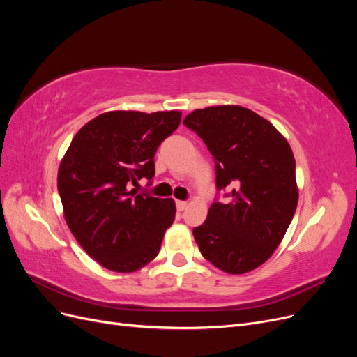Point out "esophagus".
<instances>
[{
    "label": "esophagus",
    "instance_id": "34e87169",
    "mask_svg": "<svg viewBox=\"0 0 357 357\" xmlns=\"http://www.w3.org/2000/svg\"><path fill=\"white\" fill-rule=\"evenodd\" d=\"M188 205H189V204H188L186 201H177V210H178V211L186 210Z\"/></svg>",
    "mask_w": 357,
    "mask_h": 357
}]
</instances>
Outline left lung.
<instances>
[{
	"instance_id": "8db88e82",
	"label": "left lung",
	"mask_w": 357,
	"mask_h": 357,
	"mask_svg": "<svg viewBox=\"0 0 357 357\" xmlns=\"http://www.w3.org/2000/svg\"><path fill=\"white\" fill-rule=\"evenodd\" d=\"M183 123L214 156L218 189H232L193 229L195 241L215 268L250 273L273 256L296 211L294 152L271 122L241 105L193 110Z\"/></svg>"
}]
</instances>
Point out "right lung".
<instances>
[{
	"instance_id": "right-lung-1",
	"label": "right lung",
	"mask_w": 357,
	"mask_h": 357,
	"mask_svg": "<svg viewBox=\"0 0 357 357\" xmlns=\"http://www.w3.org/2000/svg\"><path fill=\"white\" fill-rule=\"evenodd\" d=\"M180 121L177 110L107 112L80 128L61 160L63 218L83 250L110 271L134 273L152 262L174 222V199L131 186L155 176L156 150Z\"/></svg>"
}]
</instances>
